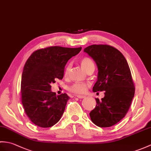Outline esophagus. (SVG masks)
<instances>
[{
  "mask_svg": "<svg viewBox=\"0 0 151 151\" xmlns=\"http://www.w3.org/2000/svg\"><path fill=\"white\" fill-rule=\"evenodd\" d=\"M76 97L78 98V99H84V98H86V96L84 95H76Z\"/></svg>",
  "mask_w": 151,
  "mask_h": 151,
  "instance_id": "obj_1",
  "label": "esophagus"
}]
</instances>
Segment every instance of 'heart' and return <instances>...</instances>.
<instances>
[{
    "label": "heart",
    "mask_w": 151,
    "mask_h": 151,
    "mask_svg": "<svg viewBox=\"0 0 151 151\" xmlns=\"http://www.w3.org/2000/svg\"><path fill=\"white\" fill-rule=\"evenodd\" d=\"M80 64H81L82 68L87 72L88 70L91 68H94V64L91 59L89 57H83L80 60ZM71 69V65L69 64L67 65L64 74L65 76H67L69 74V72ZM87 87H88V84L86 83H80V82H76L73 83L72 86L68 87V89L70 92L81 94L85 93L87 91Z\"/></svg>",
    "instance_id": "b5f03b06"
}]
</instances>
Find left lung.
Instances as JSON below:
<instances>
[{
    "instance_id": "1",
    "label": "left lung",
    "mask_w": 151,
    "mask_h": 151,
    "mask_svg": "<svg viewBox=\"0 0 151 151\" xmlns=\"http://www.w3.org/2000/svg\"><path fill=\"white\" fill-rule=\"evenodd\" d=\"M98 67L93 92L104 91L90 112L91 120L100 127H111L125 117L134 95L135 87L128 63L117 49L109 45H91L83 50Z\"/></svg>"
}]
</instances>
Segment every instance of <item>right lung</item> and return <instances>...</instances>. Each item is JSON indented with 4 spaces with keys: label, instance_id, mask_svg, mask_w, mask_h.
<instances>
[{
    "label": "right lung",
    "instance_id": "1",
    "mask_svg": "<svg viewBox=\"0 0 151 151\" xmlns=\"http://www.w3.org/2000/svg\"><path fill=\"white\" fill-rule=\"evenodd\" d=\"M82 47L51 46L34 51L24 65L21 80V99L26 114L38 127L53 126L64 113L69 97L56 95L51 84L64 77L65 64Z\"/></svg>",
    "mask_w": 151,
    "mask_h": 151
}]
</instances>
